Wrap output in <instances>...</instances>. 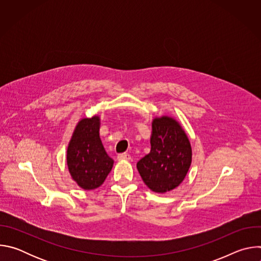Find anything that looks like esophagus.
I'll list each match as a JSON object with an SVG mask.
<instances>
[{"mask_svg":"<svg viewBox=\"0 0 261 261\" xmlns=\"http://www.w3.org/2000/svg\"><path fill=\"white\" fill-rule=\"evenodd\" d=\"M118 159L120 160V161H129L130 159H131V157H130V155L129 154H127V153H122V154H119L118 155Z\"/></svg>","mask_w":261,"mask_h":261,"instance_id":"esophagus-1","label":"esophagus"}]
</instances>
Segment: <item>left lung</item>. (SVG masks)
Masks as SVG:
<instances>
[{
  "instance_id": "1",
  "label": "left lung",
  "mask_w": 261,
  "mask_h": 261,
  "mask_svg": "<svg viewBox=\"0 0 261 261\" xmlns=\"http://www.w3.org/2000/svg\"><path fill=\"white\" fill-rule=\"evenodd\" d=\"M191 162V144L179 123L167 116L155 118L151 152L136 165L144 184L156 193L169 192L184 180Z\"/></svg>"
}]
</instances>
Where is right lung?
Returning <instances> with one entry per match:
<instances>
[{"label": "right lung", "instance_id": "right-lung-1", "mask_svg": "<svg viewBox=\"0 0 261 261\" xmlns=\"http://www.w3.org/2000/svg\"><path fill=\"white\" fill-rule=\"evenodd\" d=\"M100 118L83 119L76 125L67 148V165L71 177L84 190L96 189L104 182L114 166L99 135Z\"/></svg>", "mask_w": 261, "mask_h": 261}]
</instances>
